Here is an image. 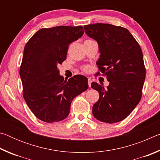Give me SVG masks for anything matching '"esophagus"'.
<instances>
[{"label": "esophagus", "mask_w": 160, "mask_h": 160, "mask_svg": "<svg viewBox=\"0 0 160 160\" xmlns=\"http://www.w3.org/2000/svg\"><path fill=\"white\" fill-rule=\"evenodd\" d=\"M91 83H92V80H91V78H88V85L90 88L91 87Z\"/></svg>", "instance_id": "34e87169"}]
</instances>
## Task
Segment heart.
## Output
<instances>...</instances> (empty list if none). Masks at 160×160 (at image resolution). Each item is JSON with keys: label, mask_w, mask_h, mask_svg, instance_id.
<instances>
[{"label": "heart", "mask_w": 160, "mask_h": 160, "mask_svg": "<svg viewBox=\"0 0 160 160\" xmlns=\"http://www.w3.org/2000/svg\"><path fill=\"white\" fill-rule=\"evenodd\" d=\"M88 40H91V39H88ZM82 70L85 72H89V71H90V67H89V66H84L82 68Z\"/></svg>", "instance_id": "heart-1"}]
</instances>
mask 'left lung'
Masks as SVG:
<instances>
[{
  "label": "left lung",
  "mask_w": 160,
  "mask_h": 160,
  "mask_svg": "<svg viewBox=\"0 0 160 160\" xmlns=\"http://www.w3.org/2000/svg\"><path fill=\"white\" fill-rule=\"evenodd\" d=\"M85 33L98 43L97 75L107 76L109 86L92 82L99 98L93 105L94 118L113 123L126 118L140 101L145 79L142 49L128 29L110 24L84 26Z\"/></svg>",
  "instance_id": "obj_1"
}]
</instances>
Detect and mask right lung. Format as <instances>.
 I'll use <instances>...</instances> for the list:
<instances>
[{
  "instance_id": "right-lung-1",
  "label": "right lung",
  "mask_w": 160,
  "mask_h": 160,
  "mask_svg": "<svg viewBox=\"0 0 160 160\" xmlns=\"http://www.w3.org/2000/svg\"><path fill=\"white\" fill-rule=\"evenodd\" d=\"M83 34L82 26L42 28L27 42L20 68L23 97L42 121L63 120L72 99L88 89L86 77L76 75L64 80L57 67L66 60L69 44Z\"/></svg>"
}]
</instances>
